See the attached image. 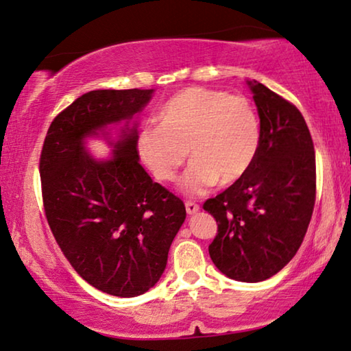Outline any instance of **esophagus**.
Returning <instances> with one entry per match:
<instances>
[{"instance_id": "obj_1", "label": "esophagus", "mask_w": 351, "mask_h": 351, "mask_svg": "<svg viewBox=\"0 0 351 351\" xmlns=\"http://www.w3.org/2000/svg\"><path fill=\"white\" fill-rule=\"evenodd\" d=\"M199 210H200V206L197 205V204H194V202H186V211H187V215H195V213H199Z\"/></svg>"}]
</instances>
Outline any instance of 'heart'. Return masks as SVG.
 I'll use <instances>...</instances> for the list:
<instances>
[{
    "label": "heart",
    "mask_w": 351,
    "mask_h": 351,
    "mask_svg": "<svg viewBox=\"0 0 351 351\" xmlns=\"http://www.w3.org/2000/svg\"><path fill=\"white\" fill-rule=\"evenodd\" d=\"M157 119L159 125L138 133V156L156 180L169 182L189 152L192 164L180 184L187 195L204 194L216 182L235 184L258 156L261 125L245 97L187 87L165 101Z\"/></svg>",
    "instance_id": "1"
}]
</instances>
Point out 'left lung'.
Instances as JSON below:
<instances>
[{
  "label": "left lung",
  "instance_id": "1",
  "mask_svg": "<svg viewBox=\"0 0 351 351\" xmlns=\"http://www.w3.org/2000/svg\"><path fill=\"white\" fill-rule=\"evenodd\" d=\"M261 122V146L248 173L208 199L218 223L210 258L226 276L258 283L278 274L302 243L315 205L317 173L308 127L294 105L246 79Z\"/></svg>",
  "mask_w": 351,
  "mask_h": 351
}]
</instances>
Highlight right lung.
Returning <instances> with one entry per match:
<instances>
[{
    "label": "right lung",
    "mask_w": 351,
    "mask_h": 351,
    "mask_svg": "<svg viewBox=\"0 0 351 351\" xmlns=\"http://www.w3.org/2000/svg\"><path fill=\"white\" fill-rule=\"evenodd\" d=\"M152 93H84L52 121L39 160L44 210L58 246L88 285L117 298L145 294L160 280L186 219L182 200L140 165L135 117ZM88 137H103L112 154L100 160L88 153Z\"/></svg>",
    "instance_id": "obj_1"
}]
</instances>
